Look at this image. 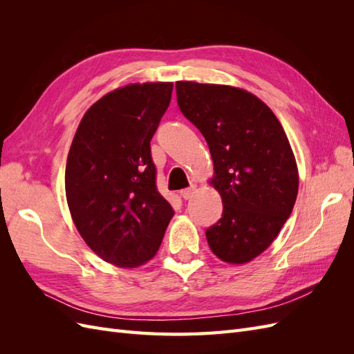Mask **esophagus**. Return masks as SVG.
Returning <instances> with one entry per match:
<instances>
[{
	"label": "esophagus",
	"instance_id": "34e87169",
	"mask_svg": "<svg viewBox=\"0 0 354 354\" xmlns=\"http://www.w3.org/2000/svg\"><path fill=\"white\" fill-rule=\"evenodd\" d=\"M195 190H196V186L192 185L190 187H187V189H185V190H181L180 195H181V198H183V199H190L192 195L195 194Z\"/></svg>",
	"mask_w": 354,
	"mask_h": 354
}]
</instances>
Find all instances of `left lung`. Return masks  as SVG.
Instances as JSON below:
<instances>
[{
  "label": "left lung",
  "mask_w": 354,
  "mask_h": 354,
  "mask_svg": "<svg viewBox=\"0 0 354 354\" xmlns=\"http://www.w3.org/2000/svg\"><path fill=\"white\" fill-rule=\"evenodd\" d=\"M178 108L205 137L221 218L205 230L211 251L232 264L260 255L291 216L298 194L292 149L274 113L229 85L178 81Z\"/></svg>",
  "instance_id": "left-lung-1"
}]
</instances>
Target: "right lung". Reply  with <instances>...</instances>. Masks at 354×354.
Wrapping results in <instances>:
<instances>
[{
  "label": "right lung",
  "mask_w": 354,
  "mask_h": 354,
  "mask_svg": "<svg viewBox=\"0 0 354 354\" xmlns=\"http://www.w3.org/2000/svg\"><path fill=\"white\" fill-rule=\"evenodd\" d=\"M173 82L131 84L85 112L69 149L65 187L82 239L104 261L136 267L156 254L174 211L156 189L151 140Z\"/></svg>",
  "instance_id": "add662e5"
}]
</instances>
